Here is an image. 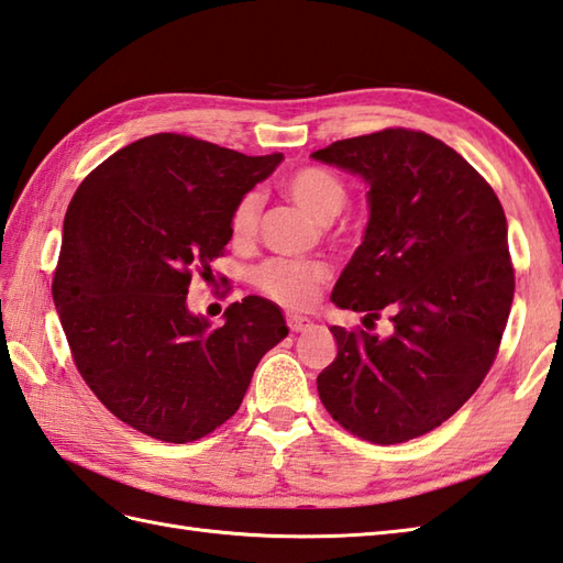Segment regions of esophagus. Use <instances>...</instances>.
I'll return each instance as SVG.
<instances>
[{
    "label": "esophagus",
    "instance_id": "esophagus-1",
    "mask_svg": "<svg viewBox=\"0 0 563 563\" xmlns=\"http://www.w3.org/2000/svg\"><path fill=\"white\" fill-rule=\"evenodd\" d=\"M288 327H290V331H292V333H300V331H309V329H312V319H307V317H297V314H292V317H288Z\"/></svg>",
    "mask_w": 563,
    "mask_h": 563
}]
</instances>
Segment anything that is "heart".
<instances>
[{"label":"heart","mask_w":563,"mask_h":563,"mask_svg":"<svg viewBox=\"0 0 563 563\" xmlns=\"http://www.w3.org/2000/svg\"><path fill=\"white\" fill-rule=\"evenodd\" d=\"M285 194L290 196L305 212L317 222H331L349 202V188L341 178L321 169V166H305L288 176ZM261 196L246 194L236 202L232 212V236L234 242H249L258 230ZM329 275L327 263L302 261V258H271L254 271V285L271 297L273 302L290 309H302L314 300L319 285Z\"/></svg>","instance_id":"1"}]
</instances>
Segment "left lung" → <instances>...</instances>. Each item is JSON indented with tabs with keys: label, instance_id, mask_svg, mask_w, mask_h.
Instances as JSON below:
<instances>
[{
	"label": "left lung",
	"instance_id": "1",
	"mask_svg": "<svg viewBox=\"0 0 563 563\" xmlns=\"http://www.w3.org/2000/svg\"><path fill=\"white\" fill-rule=\"evenodd\" d=\"M312 159L367 186L363 244L331 302L391 314L385 339L331 327L339 353L319 399L357 438L406 442L448 421L498 353L516 292L506 212L470 162L416 130L339 140Z\"/></svg>",
	"mask_w": 563,
	"mask_h": 563
}]
</instances>
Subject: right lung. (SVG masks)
<instances>
[{
  "label": "right lung",
  "instance_id": "right-lung-1",
  "mask_svg": "<svg viewBox=\"0 0 563 563\" xmlns=\"http://www.w3.org/2000/svg\"><path fill=\"white\" fill-rule=\"evenodd\" d=\"M280 162L159 133L111 154L71 198L53 300L79 375L140 433L178 445L212 433L288 336L266 297L232 302L220 329L186 302L190 275L232 239L236 202Z\"/></svg>",
  "mask_w": 563,
  "mask_h": 563
}]
</instances>
